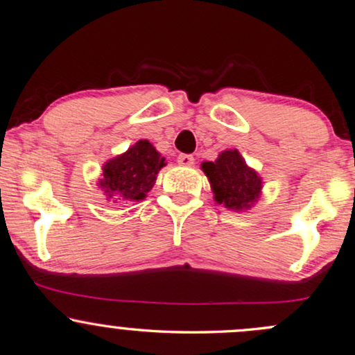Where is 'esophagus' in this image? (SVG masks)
<instances>
[{
    "instance_id": "34e87169",
    "label": "esophagus",
    "mask_w": 355,
    "mask_h": 355,
    "mask_svg": "<svg viewBox=\"0 0 355 355\" xmlns=\"http://www.w3.org/2000/svg\"><path fill=\"white\" fill-rule=\"evenodd\" d=\"M178 164L183 167H191L194 164V157L191 156V154H180Z\"/></svg>"
}]
</instances>
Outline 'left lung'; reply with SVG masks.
<instances>
[{
	"mask_svg": "<svg viewBox=\"0 0 355 355\" xmlns=\"http://www.w3.org/2000/svg\"><path fill=\"white\" fill-rule=\"evenodd\" d=\"M214 201L234 212L249 211L262 194V177L249 167L238 149H225L214 162H202Z\"/></svg>",
	"mask_w": 355,
	"mask_h": 355,
	"instance_id": "obj_1",
	"label": "left lung"
}]
</instances>
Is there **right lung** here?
Segmentation results:
<instances>
[{
	"mask_svg": "<svg viewBox=\"0 0 355 355\" xmlns=\"http://www.w3.org/2000/svg\"><path fill=\"white\" fill-rule=\"evenodd\" d=\"M166 157L148 139H138L125 153L103 164L98 187L107 201H143L157 180V173L166 167Z\"/></svg>",
	"mask_w": 355,
	"mask_h": 355,
	"instance_id": "right-lung-1",
	"label": "right lung"
}]
</instances>
